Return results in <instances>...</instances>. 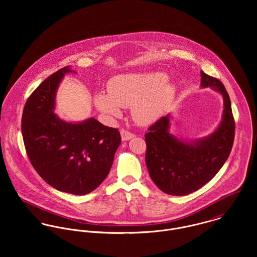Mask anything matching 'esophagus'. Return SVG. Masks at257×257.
<instances>
[{
    "label": "esophagus",
    "instance_id": "34e87169",
    "mask_svg": "<svg viewBox=\"0 0 257 257\" xmlns=\"http://www.w3.org/2000/svg\"><path fill=\"white\" fill-rule=\"evenodd\" d=\"M120 137H121V141L126 142V141H130V140L134 139L135 135L125 131V130H122V131H120Z\"/></svg>",
    "mask_w": 257,
    "mask_h": 257
}]
</instances>
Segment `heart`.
Segmentation results:
<instances>
[{
	"mask_svg": "<svg viewBox=\"0 0 257 257\" xmlns=\"http://www.w3.org/2000/svg\"><path fill=\"white\" fill-rule=\"evenodd\" d=\"M168 79L167 74L155 71L115 75L108 82V93L94 96V104L110 118L120 117L122 108L132 107L138 123L152 124L166 113L176 97L177 87Z\"/></svg>",
	"mask_w": 257,
	"mask_h": 257,
	"instance_id": "obj_1",
	"label": "heart"
}]
</instances>
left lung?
Instances as JSON below:
<instances>
[{
	"label": "left lung",
	"mask_w": 257,
	"mask_h": 257,
	"mask_svg": "<svg viewBox=\"0 0 257 257\" xmlns=\"http://www.w3.org/2000/svg\"><path fill=\"white\" fill-rule=\"evenodd\" d=\"M201 88H211L223 100L218 127L209 136L187 141L170 133L172 115L166 114L146 135L147 169L150 178L164 193L184 196L197 191L219 172L234 139L230 100L220 80L201 71Z\"/></svg>",
	"instance_id": "left-lung-1"
}]
</instances>
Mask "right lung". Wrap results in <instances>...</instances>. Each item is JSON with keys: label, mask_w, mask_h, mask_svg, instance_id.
<instances>
[{"label": "right lung", "mask_w": 257, "mask_h": 257, "mask_svg": "<svg viewBox=\"0 0 257 257\" xmlns=\"http://www.w3.org/2000/svg\"><path fill=\"white\" fill-rule=\"evenodd\" d=\"M68 73L66 66L45 79L28 99L22 134L29 158L39 176L58 191L86 195L110 172L120 145L116 128L94 117L67 121L55 113L56 94Z\"/></svg>", "instance_id": "1"}]
</instances>
